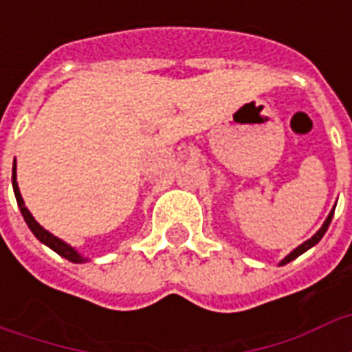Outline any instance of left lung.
<instances>
[{"label":"left lung","instance_id":"obj_1","mask_svg":"<svg viewBox=\"0 0 352 352\" xmlns=\"http://www.w3.org/2000/svg\"><path fill=\"white\" fill-rule=\"evenodd\" d=\"M332 217H333V211H332V213H330V214H328V219H326V222H324V224H322V228L318 230L317 234H315V236L311 237V239H307L305 243H302V245H300V247H298V249H294V251L290 252V254H288L287 258H285V260H283V262H280V265L288 264L290 260L298 258L300 254H303V252L307 251V249H311L313 245H317L318 241L322 239V236H324V234H326V230H328V226H330V222H332Z\"/></svg>","mask_w":352,"mask_h":352}]
</instances>
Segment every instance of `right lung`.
I'll return each instance as SVG.
<instances>
[{
	"label": "right lung",
	"mask_w": 352,
	"mask_h": 352,
	"mask_svg": "<svg viewBox=\"0 0 352 352\" xmlns=\"http://www.w3.org/2000/svg\"><path fill=\"white\" fill-rule=\"evenodd\" d=\"M12 188H14V196H16V201H19V207H20V211H22V217H24V221H26V224L30 226V230L34 232V236L37 237L41 243H45L47 247H50L52 251L58 252L60 256H64V258L69 260V262H75V264L85 262V258H82V256H80L79 252L75 251V249H72V247H69L67 243H64L62 239H58L56 236H52L50 232H47V230L43 228V226H39V222L35 221L34 217H32V213H30L26 207H24V199H22V196H20L19 184H16V164H14V168H12Z\"/></svg>",
	"instance_id": "add662e5"
}]
</instances>
